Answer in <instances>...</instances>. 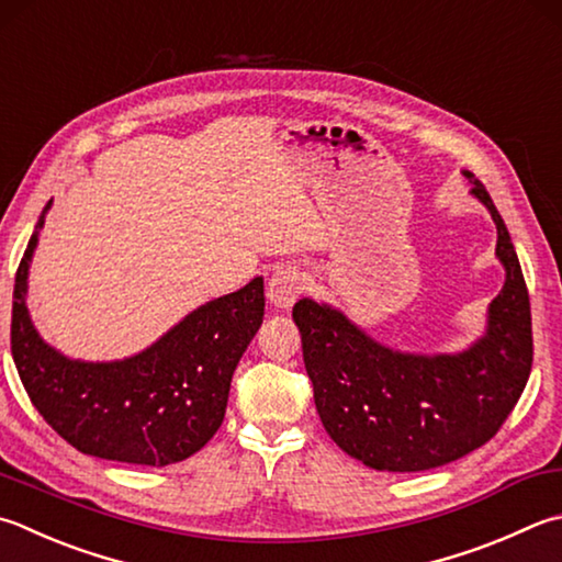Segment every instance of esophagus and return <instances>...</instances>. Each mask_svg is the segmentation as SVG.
<instances>
[{"instance_id": "1", "label": "esophagus", "mask_w": 562, "mask_h": 562, "mask_svg": "<svg viewBox=\"0 0 562 562\" xmlns=\"http://www.w3.org/2000/svg\"><path fill=\"white\" fill-rule=\"evenodd\" d=\"M305 291V273H301L295 267H281L271 273L267 299L277 308H291L295 299Z\"/></svg>"}]
</instances>
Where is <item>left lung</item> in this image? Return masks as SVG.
<instances>
[{"label":"left lung","mask_w":562,"mask_h":562,"mask_svg":"<svg viewBox=\"0 0 562 562\" xmlns=\"http://www.w3.org/2000/svg\"><path fill=\"white\" fill-rule=\"evenodd\" d=\"M472 195L496 225L506 281L486 333L458 355H408L372 340L325 303L301 299L305 372L323 426L349 458L381 472L432 470L482 448L509 418L531 374V303L499 210L470 171Z\"/></svg>","instance_id":"obj_1"}]
</instances>
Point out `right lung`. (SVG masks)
<instances>
[{
  "mask_svg": "<svg viewBox=\"0 0 562 562\" xmlns=\"http://www.w3.org/2000/svg\"><path fill=\"white\" fill-rule=\"evenodd\" d=\"M44 215L16 269L12 303V357L31 404L92 458L149 468L190 458L225 418L232 374L263 321V279L200 305L139 355L80 362L41 340L26 308Z\"/></svg>",
  "mask_w": 562,
  "mask_h": 562,
  "instance_id": "1",
  "label": "right lung"
}]
</instances>
